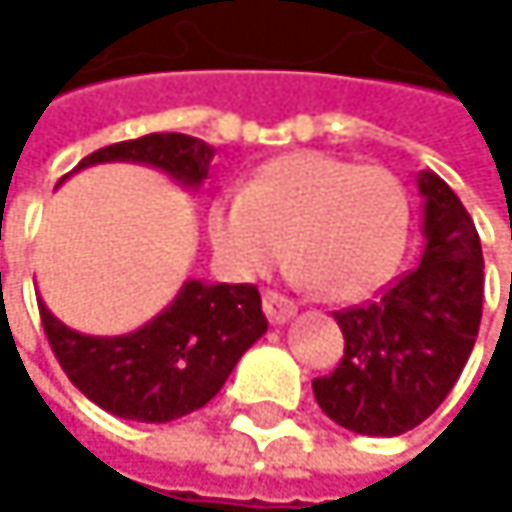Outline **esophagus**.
I'll use <instances>...</instances> for the list:
<instances>
[{
	"label": "esophagus",
	"mask_w": 512,
	"mask_h": 512,
	"mask_svg": "<svg viewBox=\"0 0 512 512\" xmlns=\"http://www.w3.org/2000/svg\"><path fill=\"white\" fill-rule=\"evenodd\" d=\"M264 313L270 316V322L282 325V322H288L294 313H298V307H294L288 298H282L279 291H267V294H264Z\"/></svg>",
	"instance_id": "esophagus-1"
}]
</instances>
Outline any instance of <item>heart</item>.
<instances>
[{"instance_id": "b5f03b06", "label": "heart", "mask_w": 512, "mask_h": 512, "mask_svg": "<svg viewBox=\"0 0 512 512\" xmlns=\"http://www.w3.org/2000/svg\"><path fill=\"white\" fill-rule=\"evenodd\" d=\"M408 233V196L393 171L316 150L285 153L227 190L208 211L218 261L261 279L291 251L294 276L328 301H356L396 267Z\"/></svg>"}]
</instances>
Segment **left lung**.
Masks as SVG:
<instances>
[{
	"label": "left lung",
	"mask_w": 512,
	"mask_h": 512,
	"mask_svg": "<svg viewBox=\"0 0 512 512\" xmlns=\"http://www.w3.org/2000/svg\"><path fill=\"white\" fill-rule=\"evenodd\" d=\"M424 254L365 307L338 310L344 356L313 381L325 415L362 436L415 430L458 384L482 319V245L439 174L421 171Z\"/></svg>",
	"instance_id": "8db88e82"
}]
</instances>
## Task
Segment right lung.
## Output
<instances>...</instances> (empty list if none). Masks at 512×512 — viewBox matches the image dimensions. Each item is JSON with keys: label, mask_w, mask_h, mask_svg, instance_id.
Segmentation results:
<instances>
[{"label": "right lung", "mask_w": 512, "mask_h": 512, "mask_svg": "<svg viewBox=\"0 0 512 512\" xmlns=\"http://www.w3.org/2000/svg\"><path fill=\"white\" fill-rule=\"evenodd\" d=\"M211 159L214 150L199 137L165 131L94 150L76 171L97 162H141L199 187ZM39 316L67 378L110 415L144 424L184 418L218 396L242 353L267 331L258 288L202 279H187L159 316L116 338L73 331L42 301Z\"/></svg>", "instance_id": "right-lung-1"}]
</instances>
